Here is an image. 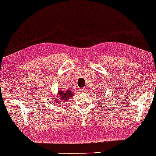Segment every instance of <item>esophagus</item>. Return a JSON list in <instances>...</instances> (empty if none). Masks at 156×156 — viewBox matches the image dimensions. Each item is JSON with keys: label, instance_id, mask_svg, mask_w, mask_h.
<instances>
[{"label": "esophagus", "instance_id": "34e87169", "mask_svg": "<svg viewBox=\"0 0 156 156\" xmlns=\"http://www.w3.org/2000/svg\"><path fill=\"white\" fill-rule=\"evenodd\" d=\"M80 91L81 93L86 92V89H85V88H82V89H80Z\"/></svg>", "mask_w": 156, "mask_h": 156}]
</instances>
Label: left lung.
I'll list each match as a JSON object with an SVG mask.
<instances>
[{
    "label": "left lung",
    "instance_id": "8db88e82",
    "mask_svg": "<svg viewBox=\"0 0 156 156\" xmlns=\"http://www.w3.org/2000/svg\"><path fill=\"white\" fill-rule=\"evenodd\" d=\"M97 96H98V95H97ZM103 97V96H102Z\"/></svg>",
    "mask_w": 156,
    "mask_h": 156
}]
</instances>
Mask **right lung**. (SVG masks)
<instances>
[{"mask_svg":"<svg viewBox=\"0 0 156 156\" xmlns=\"http://www.w3.org/2000/svg\"><path fill=\"white\" fill-rule=\"evenodd\" d=\"M58 94H59V97H60V99H61V101H58V105L61 104L60 102H67V101L70 99V97H73V93L71 92L70 90H68V91L59 90V91H58ZM54 102H57V99H54Z\"/></svg>","mask_w":156,"mask_h":156,"instance_id":"right-lung-1","label":"right lung"}]
</instances>
